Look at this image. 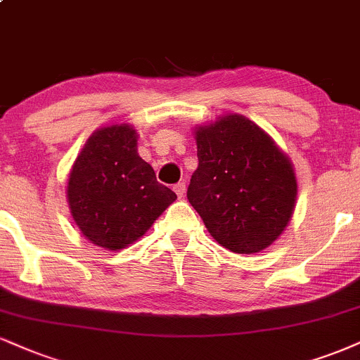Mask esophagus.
I'll return each mask as SVG.
<instances>
[{
	"mask_svg": "<svg viewBox=\"0 0 360 360\" xmlns=\"http://www.w3.org/2000/svg\"><path fill=\"white\" fill-rule=\"evenodd\" d=\"M174 193L177 194V196L179 198H183L184 196V193H186V183H177V184H174Z\"/></svg>",
	"mask_w": 360,
	"mask_h": 360,
	"instance_id": "1",
	"label": "esophagus"
}]
</instances>
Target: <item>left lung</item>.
I'll list each match as a JSON object with an SVG mask.
<instances>
[{
  "label": "left lung",
  "mask_w": 360,
  "mask_h": 360,
  "mask_svg": "<svg viewBox=\"0 0 360 360\" xmlns=\"http://www.w3.org/2000/svg\"><path fill=\"white\" fill-rule=\"evenodd\" d=\"M198 169L188 199L207 231L233 253H258L292 218L297 181L275 142L246 117L224 115L196 131Z\"/></svg>",
  "instance_id": "8db88e82"
}]
</instances>
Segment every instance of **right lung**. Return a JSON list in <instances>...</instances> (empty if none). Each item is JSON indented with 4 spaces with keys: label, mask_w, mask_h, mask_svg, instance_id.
Instances as JSON below:
<instances>
[{
    "label": "right lung",
    "mask_w": 360,
    "mask_h": 360,
    "mask_svg": "<svg viewBox=\"0 0 360 360\" xmlns=\"http://www.w3.org/2000/svg\"><path fill=\"white\" fill-rule=\"evenodd\" d=\"M80 231L94 245L120 250L141 238L177 198L137 154L131 125H110L89 139L67 186Z\"/></svg>",
    "instance_id": "obj_1"
}]
</instances>
